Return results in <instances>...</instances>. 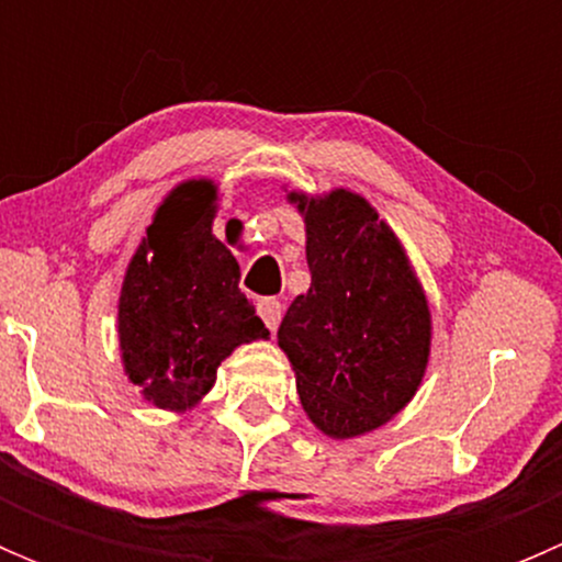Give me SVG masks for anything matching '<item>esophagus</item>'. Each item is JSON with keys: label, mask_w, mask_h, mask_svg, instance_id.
Instances as JSON below:
<instances>
[{"label": "esophagus", "mask_w": 562, "mask_h": 562, "mask_svg": "<svg viewBox=\"0 0 562 562\" xmlns=\"http://www.w3.org/2000/svg\"><path fill=\"white\" fill-rule=\"evenodd\" d=\"M258 315H260V321L266 323V328H269V331H277V326H280V321H282V304L277 302V299H260Z\"/></svg>", "instance_id": "1"}]
</instances>
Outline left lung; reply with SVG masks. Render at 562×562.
<instances>
[{"label": "left lung", "mask_w": 562, "mask_h": 562, "mask_svg": "<svg viewBox=\"0 0 562 562\" xmlns=\"http://www.w3.org/2000/svg\"><path fill=\"white\" fill-rule=\"evenodd\" d=\"M307 225L313 285L280 323L304 413L328 438L386 424L416 394L429 359L427 296L400 239L361 195L291 192Z\"/></svg>", "instance_id": "1"}]
</instances>
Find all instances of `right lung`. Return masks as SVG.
Instances as JSON below:
<instances>
[{"label":"right lung","mask_w":562,"mask_h":562,"mask_svg":"<svg viewBox=\"0 0 562 562\" xmlns=\"http://www.w3.org/2000/svg\"><path fill=\"white\" fill-rule=\"evenodd\" d=\"M217 187L179 184L135 249L119 296L124 372L162 411H187L214 386L220 361L269 337L239 291V263L212 234Z\"/></svg>","instance_id":"add662e5"}]
</instances>
